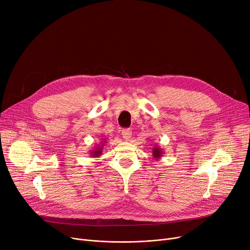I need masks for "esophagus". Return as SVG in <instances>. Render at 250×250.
Here are the masks:
<instances>
[{
  "instance_id": "esophagus-1",
  "label": "esophagus",
  "mask_w": 250,
  "mask_h": 250,
  "mask_svg": "<svg viewBox=\"0 0 250 250\" xmlns=\"http://www.w3.org/2000/svg\"><path fill=\"white\" fill-rule=\"evenodd\" d=\"M122 135H123V138L127 141V140H129L130 138H132V130L128 129V128L123 129L122 130Z\"/></svg>"
}]
</instances>
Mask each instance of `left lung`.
<instances>
[{"label": "left lung", "instance_id": "8db88e82", "mask_svg": "<svg viewBox=\"0 0 250 250\" xmlns=\"http://www.w3.org/2000/svg\"><path fill=\"white\" fill-rule=\"evenodd\" d=\"M163 154H164V152H163V150L160 148V147H158V146H155L154 148H153V158L155 159V160H159V159H161V157L163 156Z\"/></svg>", "mask_w": 250, "mask_h": 250}]
</instances>
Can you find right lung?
I'll list each match as a JSON object with an SVG mask.
<instances>
[{
    "label": "right lung",
    "instance_id": "right-lung-1",
    "mask_svg": "<svg viewBox=\"0 0 250 250\" xmlns=\"http://www.w3.org/2000/svg\"><path fill=\"white\" fill-rule=\"evenodd\" d=\"M106 139H102V141L100 142V144L98 146H96L93 150L90 151V156L92 157V158H98L99 156L102 155V151H103V147L105 144H106Z\"/></svg>",
    "mask_w": 250,
    "mask_h": 250
}]
</instances>
